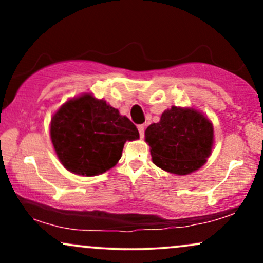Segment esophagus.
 I'll list each match as a JSON object with an SVG mask.
<instances>
[{"label":"esophagus","instance_id":"1","mask_svg":"<svg viewBox=\"0 0 263 263\" xmlns=\"http://www.w3.org/2000/svg\"><path fill=\"white\" fill-rule=\"evenodd\" d=\"M144 129H146V126H144V125L138 126V132H140L141 137H143V136H144Z\"/></svg>","mask_w":263,"mask_h":263}]
</instances>
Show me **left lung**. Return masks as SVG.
<instances>
[{"mask_svg": "<svg viewBox=\"0 0 263 263\" xmlns=\"http://www.w3.org/2000/svg\"><path fill=\"white\" fill-rule=\"evenodd\" d=\"M153 163L174 174H189L206 162L213 147L214 131L209 120L193 108L173 106L161 121L144 132Z\"/></svg>", "mask_w": 263, "mask_h": 263, "instance_id": "obj_1", "label": "left lung"}]
</instances>
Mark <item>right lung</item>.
I'll return each mask as SVG.
<instances>
[{
    "instance_id": "right-lung-1",
    "label": "right lung",
    "mask_w": 263,
    "mask_h": 263,
    "mask_svg": "<svg viewBox=\"0 0 263 263\" xmlns=\"http://www.w3.org/2000/svg\"><path fill=\"white\" fill-rule=\"evenodd\" d=\"M50 137L66 170L91 177L112 168L121 158L125 142L137 140L140 134L116 108L86 93L57 111Z\"/></svg>"
}]
</instances>
